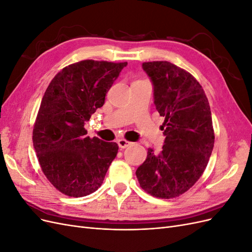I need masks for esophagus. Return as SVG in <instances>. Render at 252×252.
Here are the masks:
<instances>
[{"label": "esophagus", "mask_w": 252, "mask_h": 252, "mask_svg": "<svg viewBox=\"0 0 252 252\" xmlns=\"http://www.w3.org/2000/svg\"><path fill=\"white\" fill-rule=\"evenodd\" d=\"M118 145H119L120 148H126V147L129 146V145H131V142L126 141V140H124V139H120V140L118 141Z\"/></svg>", "instance_id": "obj_1"}]
</instances>
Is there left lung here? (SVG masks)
Returning a JSON list of instances; mask_svg holds the SVG:
<instances>
[{"mask_svg":"<svg viewBox=\"0 0 252 252\" xmlns=\"http://www.w3.org/2000/svg\"><path fill=\"white\" fill-rule=\"evenodd\" d=\"M154 100L165 121L162 150L148 149L135 171L149 194L172 199L191 188L203 174L215 144L211 111L202 86L191 74L167 61L145 62Z\"/></svg>","mask_w":252,"mask_h":252,"instance_id":"left-lung-1","label":"left lung"}]
</instances>
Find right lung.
I'll return each instance as SVG.
<instances>
[{"label":"right lung","instance_id":"add662e5","mask_svg":"<svg viewBox=\"0 0 252 252\" xmlns=\"http://www.w3.org/2000/svg\"><path fill=\"white\" fill-rule=\"evenodd\" d=\"M127 62L85 60L63 68L45 91L32 132L33 147L46 178L62 193L94 192L117 157V143L90 139L84 125Z\"/></svg>","mask_w":252,"mask_h":252}]
</instances>
